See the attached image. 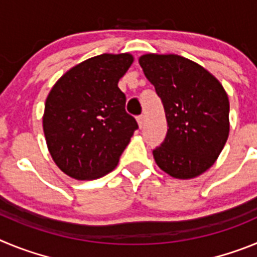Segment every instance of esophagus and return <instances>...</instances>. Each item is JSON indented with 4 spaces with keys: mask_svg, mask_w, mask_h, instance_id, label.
<instances>
[{
    "mask_svg": "<svg viewBox=\"0 0 257 257\" xmlns=\"http://www.w3.org/2000/svg\"><path fill=\"white\" fill-rule=\"evenodd\" d=\"M136 119H138V123H139L140 127L144 126V122H145V115L144 114H140L136 117Z\"/></svg>",
    "mask_w": 257,
    "mask_h": 257,
    "instance_id": "esophagus-1",
    "label": "esophagus"
}]
</instances>
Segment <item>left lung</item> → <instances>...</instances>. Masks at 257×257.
<instances>
[{"label": "left lung", "mask_w": 257, "mask_h": 257, "mask_svg": "<svg viewBox=\"0 0 257 257\" xmlns=\"http://www.w3.org/2000/svg\"><path fill=\"white\" fill-rule=\"evenodd\" d=\"M139 63L162 100L167 134L153 151L161 170L193 179L217 160L229 136V99L221 83L183 56L145 54Z\"/></svg>", "instance_id": "8db88e82"}]
</instances>
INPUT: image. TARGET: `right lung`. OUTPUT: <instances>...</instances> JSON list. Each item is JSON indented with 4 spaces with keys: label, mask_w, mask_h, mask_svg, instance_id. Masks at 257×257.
I'll list each match as a JSON object with an SVG mask.
<instances>
[{
    "label": "right lung",
    "mask_w": 257,
    "mask_h": 257,
    "mask_svg": "<svg viewBox=\"0 0 257 257\" xmlns=\"http://www.w3.org/2000/svg\"><path fill=\"white\" fill-rule=\"evenodd\" d=\"M130 54H101L59 78L45 103L44 133L52 160L77 180L101 178L117 166L138 128L118 81Z\"/></svg>",
    "instance_id": "1"
}]
</instances>
